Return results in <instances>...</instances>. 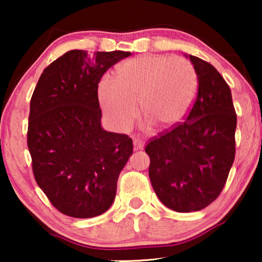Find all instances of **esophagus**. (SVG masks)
Listing matches in <instances>:
<instances>
[{"instance_id":"1","label":"esophagus","mask_w":262,"mask_h":262,"mask_svg":"<svg viewBox=\"0 0 262 262\" xmlns=\"http://www.w3.org/2000/svg\"><path fill=\"white\" fill-rule=\"evenodd\" d=\"M134 146H135V150H141L144 148V142H143L141 138L136 137L134 138Z\"/></svg>"}]
</instances>
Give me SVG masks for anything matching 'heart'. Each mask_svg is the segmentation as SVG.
<instances>
[{"instance_id": "1", "label": "heart", "mask_w": 262, "mask_h": 262, "mask_svg": "<svg viewBox=\"0 0 262 262\" xmlns=\"http://www.w3.org/2000/svg\"><path fill=\"white\" fill-rule=\"evenodd\" d=\"M198 75L188 59L170 56H142L117 69L99 83L101 108L117 130L126 131L137 117V102L149 123L161 128L185 119L195 101Z\"/></svg>"}]
</instances>
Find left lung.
<instances>
[{
  "mask_svg": "<svg viewBox=\"0 0 262 262\" xmlns=\"http://www.w3.org/2000/svg\"><path fill=\"white\" fill-rule=\"evenodd\" d=\"M198 93L185 121L150 138L149 178L177 212L199 211L221 194L235 159L236 118L227 82L210 63L189 55Z\"/></svg>",
  "mask_w": 262,
  "mask_h": 262,
  "instance_id": "left-lung-1",
  "label": "left lung"
}]
</instances>
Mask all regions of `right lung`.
<instances>
[{"label":"right lung","instance_id":"add662e5","mask_svg":"<svg viewBox=\"0 0 262 262\" xmlns=\"http://www.w3.org/2000/svg\"><path fill=\"white\" fill-rule=\"evenodd\" d=\"M131 52L71 50L42 71L33 92L27 145L39 187L59 212L91 218L106 212L132 155L127 135L101 127L102 75Z\"/></svg>","mask_w":262,"mask_h":262}]
</instances>
